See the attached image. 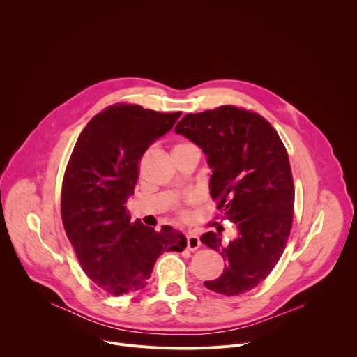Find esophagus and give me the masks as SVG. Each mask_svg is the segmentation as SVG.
<instances>
[{
    "instance_id": "1",
    "label": "esophagus",
    "mask_w": 357,
    "mask_h": 357,
    "mask_svg": "<svg viewBox=\"0 0 357 357\" xmlns=\"http://www.w3.org/2000/svg\"><path fill=\"white\" fill-rule=\"evenodd\" d=\"M186 244H188V250L195 251L200 247V238L197 237L196 233H188L186 234Z\"/></svg>"
}]
</instances>
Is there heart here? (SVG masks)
Wrapping results in <instances>:
<instances>
[{"mask_svg":"<svg viewBox=\"0 0 357 357\" xmlns=\"http://www.w3.org/2000/svg\"><path fill=\"white\" fill-rule=\"evenodd\" d=\"M181 145H183V144H181Z\"/></svg>","mask_w":357,"mask_h":357,"instance_id":"1","label":"heart"}]
</instances>
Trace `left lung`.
<instances>
[{
    "label": "left lung",
    "mask_w": 357,
    "mask_h": 357,
    "mask_svg": "<svg viewBox=\"0 0 357 357\" xmlns=\"http://www.w3.org/2000/svg\"><path fill=\"white\" fill-rule=\"evenodd\" d=\"M175 132L208 157L211 196L237 227L229 244L219 231L202 234L225 260L223 274L205 287L227 296L256 288L278 263L292 226L294 181L282 141L264 117L233 106L186 114Z\"/></svg>",
    "instance_id": "obj_1"
}]
</instances>
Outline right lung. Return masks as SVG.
<instances>
[{
	"instance_id": "1",
	"label": "right lung",
	"mask_w": 357,
	"mask_h": 357,
	"mask_svg": "<svg viewBox=\"0 0 357 357\" xmlns=\"http://www.w3.org/2000/svg\"><path fill=\"white\" fill-rule=\"evenodd\" d=\"M182 113L117 105L94 116L79 135L62 186V220L86 275L112 295L144 288L164 251H183L186 237L130 222L127 200L138 162Z\"/></svg>"
}]
</instances>
